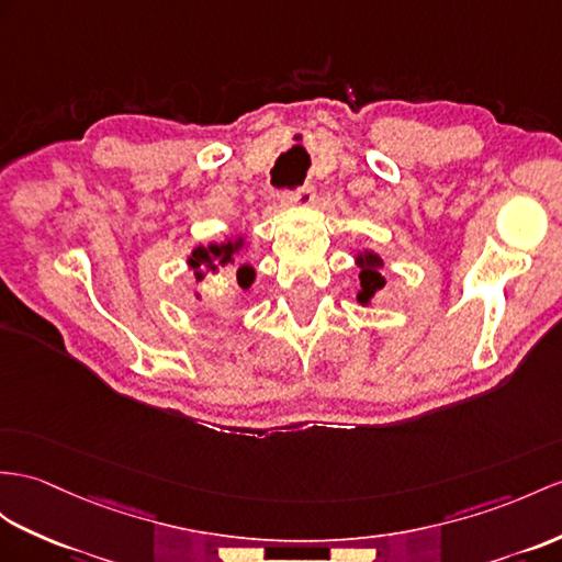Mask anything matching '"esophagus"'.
<instances>
[{
    "instance_id": "obj_1",
    "label": "esophagus",
    "mask_w": 562,
    "mask_h": 562,
    "mask_svg": "<svg viewBox=\"0 0 562 562\" xmlns=\"http://www.w3.org/2000/svg\"><path fill=\"white\" fill-rule=\"evenodd\" d=\"M281 195H283L285 202L310 204L312 198H314V188H312V183H305V186H300V188H295V190H283Z\"/></svg>"
}]
</instances>
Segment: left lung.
Segmentation results:
<instances>
[{"label":"left lung","mask_w":562,"mask_h":562,"mask_svg":"<svg viewBox=\"0 0 562 562\" xmlns=\"http://www.w3.org/2000/svg\"><path fill=\"white\" fill-rule=\"evenodd\" d=\"M360 262V293H358V300L364 305L369 297H372L376 291L384 289V279H381L379 273V267H381V257L374 255V252H364L358 257Z\"/></svg>","instance_id":"8db88e82"}]
</instances>
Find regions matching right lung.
<instances>
[{"instance_id": "right-lung-1", "label": "right lung", "mask_w": 562, "mask_h": 562, "mask_svg": "<svg viewBox=\"0 0 562 562\" xmlns=\"http://www.w3.org/2000/svg\"><path fill=\"white\" fill-rule=\"evenodd\" d=\"M238 250V243H224V245H210V248H195L193 255L188 257V265L193 269L195 279L202 281L204 271H216L218 267H226L231 257ZM238 283L250 285L252 283V267H240L238 269Z\"/></svg>"}]
</instances>
